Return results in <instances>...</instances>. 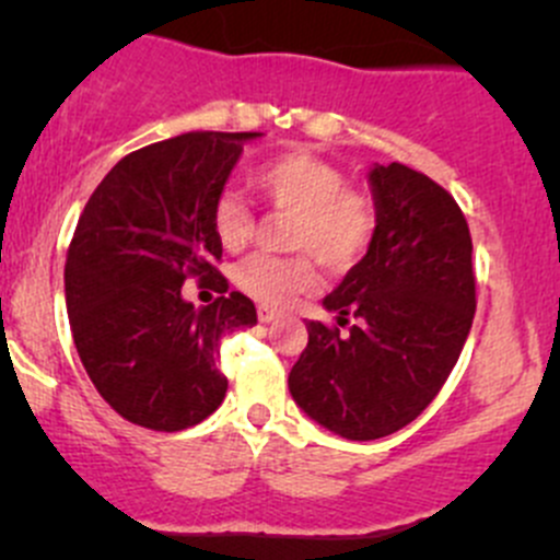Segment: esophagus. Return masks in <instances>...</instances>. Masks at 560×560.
I'll return each mask as SVG.
<instances>
[{"mask_svg": "<svg viewBox=\"0 0 560 560\" xmlns=\"http://www.w3.org/2000/svg\"><path fill=\"white\" fill-rule=\"evenodd\" d=\"M257 316H259V322H273V319H279V312H276V308H270V306H259Z\"/></svg>", "mask_w": 560, "mask_h": 560, "instance_id": "esophagus-1", "label": "esophagus"}]
</instances>
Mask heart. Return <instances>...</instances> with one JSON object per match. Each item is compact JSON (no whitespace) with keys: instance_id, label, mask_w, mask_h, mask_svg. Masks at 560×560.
<instances>
[{"instance_id":"b5f03b06","label":"heart","mask_w":560,"mask_h":560,"mask_svg":"<svg viewBox=\"0 0 560 560\" xmlns=\"http://www.w3.org/2000/svg\"><path fill=\"white\" fill-rule=\"evenodd\" d=\"M252 186L276 213L290 217L284 246L295 257H248L235 270V284L265 306H287L316 287L314 259L330 273H347L369 254L376 235V206L349 189L347 175L306 151L262 162ZM211 230L219 246L241 252L254 235V217L233 191L217 197Z\"/></svg>"}]
</instances>
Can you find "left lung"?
Wrapping results in <instances>:
<instances>
[{
  "mask_svg": "<svg viewBox=\"0 0 560 560\" xmlns=\"http://www.w3.org/2000/svg\"><path fill=\"white\" fill-rule=\"evenodd\" d=\"M369 186L374 244L322 301L338 327L308 322L290 371L295 404L349 442L389 436L422 415L477 308L471 235L450 191L398 162L371 167Z\"/></svg>",
  "mask_w": 560,
  "mask_h": 560,
  "instance_id": "left-lung-1",
  "label": "left lung"
}]
</instances>
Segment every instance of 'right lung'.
<instances>
[{
    "label": "right lung",
    "mask_w": 560,
    "mask_h": 560,
    "mask_svg": "<svg viewBox=\"0 0 560 560\" xmlns=\"http://www.w3.org/2000/svg\"><path fill=\"white\" fill-rule=\"evenodd\" d=\"M262 132H186L113 165L78 219L65 265L67 316L89 380L135 425L184 431L222 406L219 347L257 308L213 268L211 208ZM189 275L223 292L195 310Z\"/></svg>",
    "instance_id": "1"
}]
</instances>
